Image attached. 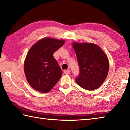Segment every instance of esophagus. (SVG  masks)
Instances as JSON below:
<instances>
[{"label": "esophagus", "mask_w": 130, "mask_h": 130, "mask_svg": "<svg viewBox=\"0 0 130 130\" xmlns=\"http://www.w3.org/2000/svg\"><path fill=\"white\" fill-rule=\"evenodd\" d=\"M63 72H64V73H65V74H70V71L69 69H68V70H65L64 71H63Z\"/></svg>", "instance_id": "esophagus-1"}]
</instances>
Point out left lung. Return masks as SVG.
Wrapping results in <instances>:
<instances>
[{
  "mask_svg": "<svg viewBox=\"0 0 130 130\" xmlns=\"http://www.w3.org/2000/svg\"><path fill=\"white\" fill-rule=\"evenodd\" d=\"M79 67L75 81L80 87L88 90L97 89L106 79L109 61L103 50L92 43H74Z\"/></svg>",
  "mask_w": 130,
  "mask_h": 130,
  "instance_id": "obj_1",
  "label": "left lung"
}]
</instances>
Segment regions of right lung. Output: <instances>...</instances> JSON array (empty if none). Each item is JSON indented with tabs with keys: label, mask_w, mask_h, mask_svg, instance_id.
<instances>
[{
	"label": "right lung",
	"mask_w": 130,
	"mask_h": 130,
	"mask_svg": "<svg viewBox=\"0 0 130 130\" xmlns=\"http://www.w3.org/2000/svg\"><path fill=\"white\" fill-rule=\"evenodd\" d=\"M64 43L63 40L45 38L30 49L24 70L28 83L36 90L47 93L60 80L62 71L53 54Z\"/></svg>",
	"instance_id": "1"
}]
</instances>
